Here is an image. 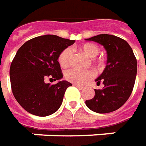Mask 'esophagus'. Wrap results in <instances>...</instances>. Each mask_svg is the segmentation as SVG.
I'll return each mask as SVG.
<instances>
[{
	"mask_svg": "<svg viewBox=\"0 0 146 146\" xmlns=\"http://www.w3.org/2000/svg\"><path fill=\"white\" fill-rule=\"evenodd\" d=\"M73 86H76V87H78V89H80V90H83V86H80V85H78V84H73Z\"/></svg>",
	"mask_w": 146,
	"mask_h": 146,
	"instance_id": "obj_1",
	"label": "esophagus"
}]
</instances>
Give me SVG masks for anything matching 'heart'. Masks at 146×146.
<instances>
[{"mask_svg": "<svg viewBox=\"0 0 146 146\" xmlns=\"http://www.w3.org/2000/svg\"><path fill=\"white\" fill-rule=\"evenodd\" d=\"M86 55H87L89 57L94 58L98 55L100 52V49L96 44L94 43H86L81 47ZM72 56V49L70 48H67L64 49L60 52L58 60L61 67H67ZM64 77L66 80H68L70 82L75 83V84H80L82 85L85 83L86 81L93 78L94 77V72L91 69H78V68H70L67 70L64 73Z\"/></svg>", "mask_w": 146, "mask_h": 146, "instance_id": "1", "label": "heart"}]
</instances>
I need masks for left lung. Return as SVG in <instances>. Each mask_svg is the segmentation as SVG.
Segmentation results:
<instances>
[{
	"instance_id": "8db88e82",
	"label": "left lung",
	"mask_w": 146,
	"mask_h": 146,
	"mask_svg": "<svg viewBox=\"0 0 146 146\" xmlns=\"http://www.w3.org/2000/svg\"><path fill=\"white\" fill-rule=\"evenodd\" d=\"M103 45L108 52L107 65L95 82H103L102 90H94V97L86 100L89 109L97 113H109L122 107L130 97L135 84L137 63L132 48L124 39L102 34L90 38Z\"/></svg>"
}]
</instances>
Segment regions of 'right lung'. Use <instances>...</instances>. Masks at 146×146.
Instances as JSON below:
<instances>
[{
  "label": "right lung",
  "instance_id": "obj_1",
  "mask_svg": "<svg viewBox=\"0 0 146 146\" xmlns=\"http://www.w3.org/2000/svg\"><path fill=\"white\" fill-rule=\"evenodd\" d=\"M74 42L46 35L28 40L18 50L9 69L11 88L14 98L29 113L48 116L60 108L66 89L72 84L60 81L51 85L45 80L63 78L58 58Z\"/></svg>",
  "mask_w": 146,
  "mask_h": 146
}]
</instances>
